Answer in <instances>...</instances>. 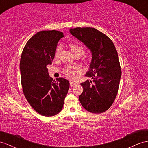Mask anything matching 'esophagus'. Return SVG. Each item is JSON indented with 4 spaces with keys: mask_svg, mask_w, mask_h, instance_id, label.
Here are the masks:
<instances>
[{
    "mask_svg": "<svg viewBox=\"0 0 148 148\" xmlns=\"http://www.w3.org/2000/svg\"><path fill=\"white\" fill-rule=\"evenodd\" d=\"M77 84V82H74V81H70V86H74L75 85Z\"/></svg>",
    "mask_w": 148,
    "mask_h": 148,
    "instance_id": "34e87169",
    "label": "esophagus"
}]
</instances>
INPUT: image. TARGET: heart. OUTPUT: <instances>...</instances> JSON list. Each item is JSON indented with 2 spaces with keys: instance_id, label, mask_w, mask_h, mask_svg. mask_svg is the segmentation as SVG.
Listing matches in <instances>:
<instances>
[{
  "instance_id": "heart-1",
  "label": "heart",
  "mask_w": 148,
  "mask_h": 148,
  "mask_svg": "<svg viewBox=\"0 0 148 148\" xmlns=\"http://www.w3.org/2000/svg\"><path fill=\"white\" fill-rule=\"evenodd\" d=\"M70 48H71V51L73 52V53L74 55L76 54H81V55H82L83 53H84V48L79 45L75 44H71ZM60 49H61V47H60V45L57 47L56 51V56H58L59 54V53L60 51ZM80 71L81 69L77 67L69 66V67H67L66 69H64V73L66 74L67 77L73 79L75 77V74L76 73H78V72H80Z\"/></svg>"
}]
</instances>
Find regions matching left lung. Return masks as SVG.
Instances as JSON below:
<instances>
[{
    "instance_id": "8db88e82",
    "label": "left lung",
    "mask_w": 148,
    "mask_h": 148,
    "mask_svg": "<svg viewBox=\"0 0 148 148\" xmlns=\"http://www.w3.org/2000/svg\"><path fill=\"white\" fill-rule=\"evenodd\" d=\"M69 32L88 47L92 54L86 76L92 79L80 84L79 101L87 111L102 113L111 106L118 91L121 69L116 47L104 34L92 27L70 29ZM93 84H92V82Z\"/></svg>"
}]
</instances>
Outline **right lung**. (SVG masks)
<instances>
[{"label":"right lung","mask_w":148,"mask_h":148,"mask_svg":"<svg viewBox=\"0 0 148 148\" xmlns=\"http://www.w3.org/2000/svg\"><path fill=\"white\" fill-rule=\"evenodd\" d=\"M62 32L42 31L37 32L26 43L22 51L20 71L21 84L28 103L40 115L51 117L62 110L69 88L66 79L49 76L47 66L51 65Z\"/></svg>","instance_id":"add662e5"}]
</instances>
